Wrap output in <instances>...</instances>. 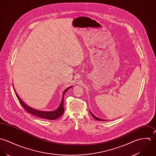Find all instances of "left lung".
Segmentation results:
<instances>
[{"label": "left lung", "instance_id": "8db88e82", "mask_svg": "<svg viewBox=\"0 0 156 156\" xmlns=\"http://www.w3.org/2000/svg\"><path fill=\"white\" fill-rule=\"evenodd\" d=\"M90 114L92 115V116L94 117V118L96 120H97V121H106V120H104V119H99V118H98L96 117L95 116H94V115L92 114V113L90 111Z\"/></svg>", "mask_w": 156, "mask_h": 156}]
</instances>
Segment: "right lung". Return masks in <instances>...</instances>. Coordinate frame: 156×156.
<instances>
[{
    "mask_svg": "<svg viewBox=\"0 0 156 156\" xmlns=\"http://www.w3.org/2000/svg\"><path fill=\"white\" fill-rule=\"evenodd\" d=\"M71 87H69L68 88H67L64 92H63L62 94V102L58 107V108L54 110V111H51V112H43V111H40V110H37L34 108H32L31 107H28V105H27L19 97L18 94L16 92L15 90V94H16L19 102H20V104L22 105V106L23 107V108L29 113H31L33 115H35L36 116H38L39 118H43V119H49V120H55L58 119L59 117H60L63 113H64V105H63V103H64V95L65 93L67 92V90H68Z\"/></svg>",
    "mask_w": 156,
    "mask_h": 156,
    "instance_id": "right-lung-1",
    "label": "right lung"
}]
</instances>
